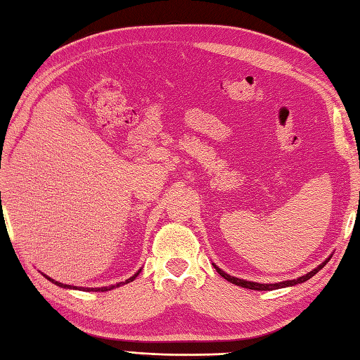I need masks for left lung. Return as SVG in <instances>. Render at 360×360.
<instances>
[{
	"instance_id": "obj_1",
	"label": "left lung",
	"mask_w": 360,
	"mask_h": 360,
	"mask_svg": "<svg viewBox=\"0 0 360 360\" xmlns=\"http://www.w3.org/2000/svg\"><path fill=\"white\" fill-rule=\"evenodd\" d=\"M329 262V259L326 262H323L321 264H318V266L315 269H311L310 273H307L306 276H301L297 277V279H293V281H285V282H279V283H259V282H250V281H244V279H238V277H233V276H229L227 273H224V271L221 268L216 266V264H213V266L216 268V271L224 277V279L229 281L230 283H235V285L238 287H243V288H249V290H259V291H269V290H277V288H285V287H293L296 285V283H302L309 281L310 277H314L318 271H320L324 264H326Z\"/></svg>"
}]
</instances>
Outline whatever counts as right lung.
Returning a JSON list of instances; mask_svg holds the SVG:
<instances>
[{
    "instance_id": "add662e5",
    "label": "right lung",
    "mask_w": 360,
    "mask_h": 360,
    "mask_svg": "<svg viewBox=\"0 0 360 360\" xmlns=\"http://www.w3.org/2000/svg\"><path fill=\"white\" fill-rule=\"evenodd\" d=\"M141 271V269H139ZM139 271L134 276H131L130 279H127L125 282H119V283H116V285H111V287H100V288H84V287H79V288H75V287H72V285H65V283H60V282H58V281H54V279H51V277H49V276H45L46 279H49L50 282H53L54 285H58V287H63V288H75V290H83V291H108V290H112V288H116V287H120V285H125V283H128V282H131V281H134L138 277V274H139Z\"/></svg>"
}]
</instances>
